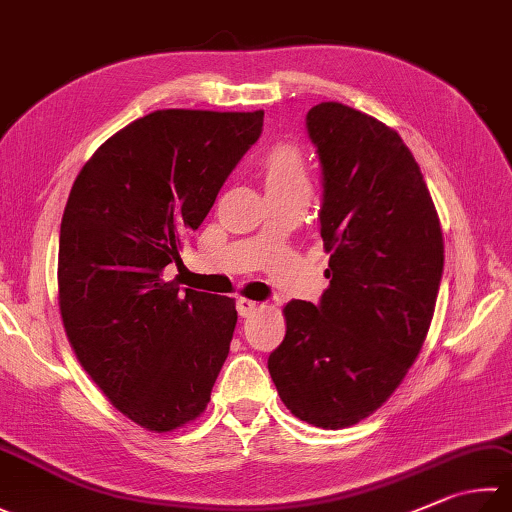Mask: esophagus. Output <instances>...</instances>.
I'll use <instances>...</instances> for the list:
<instances>
[{
	"instance_id": "esophagus-1",
	"label": "esophagus",
	"mask_w": 512,
	"mask_h": 512,
	"mask_svg": "<svg viewBox=\"0 0 512 512\" xmlns=\"http://www.w3.org/2000/svg\"><path fill=\"white\" fill-rule=\"evenodd\" d=\"M256 301H249V298H243V296H240V298H236V310H238V314L240 316H249V314H254V310H256Z\"/></svg>"
}]
</instances>
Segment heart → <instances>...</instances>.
Returning <instances> with one entry per match:
<instances>
[{
	"label": "heart",
	"mask_w": 512,
	"mask_h": 512,
	"mask_svg": "<svg viewBox=\"0 0 512 512\" xmlns=\"http://www.w3.org/2000/svg\"><path fill=\"white\" fill-rule=\"evenodd\" d=\"M265 180L272 191H310L303 156L292 147H276L265 158Z\"/></svg>",
	"instance_id": "obj_1"
}]
</instances>
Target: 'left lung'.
<instances>
[{"mask_svg": "<svg viewBox=\"0 0 512 512\" xmlns=\"http://www.w3.org/2000/svg\"><path fill=\"white\" fill-rule=\"evenodd\" d=\"M321 165L330 285L318 305H285L267 368L287 410L339 430L381 408L417 359L443 274L426 180L401 136L372 115L321 102L305 118Z\"/></svg>", "mask_w": 512, "mask_h": 512, "instance_id": "left-lung-1", "label": "left lung"}]
</instances>
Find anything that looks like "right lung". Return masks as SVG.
Instances as JSON below:
<instances>
[{
	"label": "right lung",
	"mask_w": 512,
	"mask_h": 512,
	"mask_svg": "<svg viewBox=\"0 0 512 512\" xmlns=\"http://www.w3.org/2000/svg\"><path fill=\"white\" fill-rule=\"evenodd\" d=\"M263 133V111H153L75 178L60 227L64 330L82 368L138 426L169 432L207 408L229 354V296L165 281L180 240Z\"/></svg>",
	"instance_id": "right-lung-1"
}]
</instances>
